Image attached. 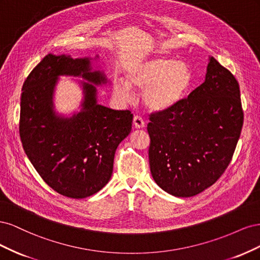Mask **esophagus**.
<instances>
[{
	"label": "esophagus",
	"instance_id": "1",
	"mask_svg": "<svg viewBox=\"0 0 260 260\" xmlns=\"http://www.w3.org/2000/svg\"><path fill=\"white\" fill-rule=\"evenodd\" d=\"M133 125H135L137 129H142L145 127V123H144V120L140 116H136L133 118Z\"/></svg>",
	"mask_w": 260,
	"mask_h": 260
}]
</instances>
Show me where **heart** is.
I'll return each instance as SVG.
<instances>
[{"mask_svg": "<svg viewBox=\"0 0 260 260\" xmlns=\"http://www.w3.org/2000/svg\"><path fill=\"white\" fill-rule=\"evenodd\" d=\"M192 81V70L185 62L157 56L132 64L127 69V81L115 80L113 92L118 101L128 103L132 99L131 88L144 90L146 107L153 112H164L184 99Z\"/></svg>", "mask_w": 260, "mask_h": 260, "instance_id": "heart-1", "label": "heart"}]
</instances>
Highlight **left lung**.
Returning <instances> with one entry per match:
<instances>
[{
	"label": "left lung",
	"mask_w": 260,
	"mask_h": 260,
	"mask_svg": "<svg viewBox=\"0 0 260 260\" xmlns=\"http://www.w3.org/2000/svg\"><path fill=\"white\" fill-rule=\"evenodd\" d=\"M240 96L234 76L209 57L205 81L175 107L151 115L149 168L165 192L190 198L221 177L241 135Z\"/></svg>",
	"instance_id": "obj_1"
}]
</instances>
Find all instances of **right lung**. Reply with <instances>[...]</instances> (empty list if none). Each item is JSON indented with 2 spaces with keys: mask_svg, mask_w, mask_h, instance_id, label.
<instances>
[{
  "mask_svg": "<svg viewBox=\"0 0 260 260\" xmlns=\"http://www.w3.org/2000/svg\"><path fill=\"white\" fill-rule=\"evenodd\" d=\"M92 60L48 54L22 85V147L44 182L70 199L88 198L108 183L116 149L132 127L130 111L98 103L96 85L109 80L104 72L93 69ZM60 75L84 79L78 82L84 94L82 109L72 116L54 111L53 92Z\"/></svg>",
  "mask_w": 260,
  "mask_h": 260,
  "instance_id": "add662e5",
  "label": "right lung"
}]
</instances>
